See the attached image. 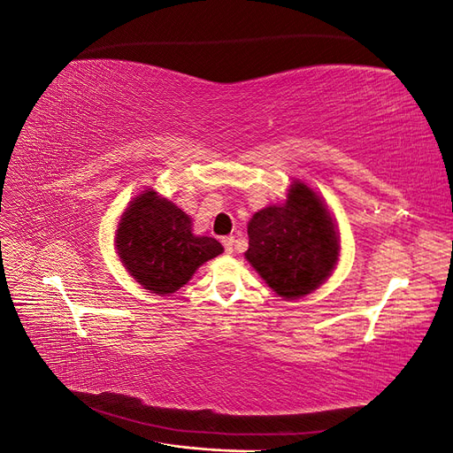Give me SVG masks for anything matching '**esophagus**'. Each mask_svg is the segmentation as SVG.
Returning a JSON list of instances; mask_svg holds the SVG:
<instances>
[{
    "label": "esophagus",
    "instance_id": "34e87169",
    "mask_svg": "<svg viewBox=\"0 0 453 453\" xmlns=\"http://www.w3.org/2000/svg\"><path fill=\"white\" fill-rule=\"evenodd\" d=\"M234 236H225L223 238V245H225V251L228 253V255H232L234 253Z\"/></svg>",
    "mask_w": 453,
    "mask_h": 453
}]
</instances>
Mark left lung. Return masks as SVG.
<instances>
[{"label":"left lung","instance_id":"left-lung-1","mask_svg":"<svg viewBox=\"0 0 453 453\" xmlns=\"http://www.w3.org/2000/svg\"><path fill=\"white\" fill-rule=\"evenodd\" d=\"M245 258L273 293L306 296L331 276L338 260V232L326 205L303 181L287 200L257 211L248 225Z\"/></svg>","mask_w":453,"mask_h":453}]
</instances>
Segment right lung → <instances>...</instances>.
<instances>
[{
    "label": "right lung",
    "instance_id": "obj_1",
    "mask_svg": "<svg viewBox=\"0 0 453 453\" xmlns=\"http://www.w3.org/2000/svg\"><path fill=\"white\" fill-rule=\"evenodd\" d=\"M117 253L130 276L155 295H172L205 260L223 253L210 236H195L190 217L155 190H143L120 217Z\"/></svg>",
    "mask_w": 453,
    "mask_h": 453
}]
</instances>
